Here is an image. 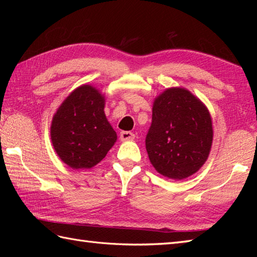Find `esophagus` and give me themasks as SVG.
Returning <instances> with one entry per match:
<instances>
[{
    "instance_id": "1",
    "label": "esophagus",
    "mask_w": 257,
    "mask_h": 257,
    "mask_svg": "<svg viewBox=\"0 0 257 257\" xmlns=\"http://www.w3.org/2000/svg\"><path fill=\"white\" fill-rule=\"evenodd\" d=\"M135 135L130 132H121L120 133V140L121 141H128V140H134Z\"/></svg>"
}]
</instances>
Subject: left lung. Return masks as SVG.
<instances>
[{"instance_id":"obj_1","label":"left lung","mask_w":257,"mask_h":257,"mask_svg":"<svg viewBox=\"0 0 257 257\" xmlns=\"http://www.w3.org/2000/svg\"><path fill=\"white\" fill-rule=\"evenodd\" d=\"M212 141L209 109L190 90L171 87L155 98L146 149L157 172L178 181L192 176L209 158Z\"/></svg>"}]
</instances>
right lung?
<instances>
[{"instance_id": "obj_1", "label": "right lung", "mask_w": 257, "mask_h": 257, "mask_svg": "<svg viewBox=\"0 0 257 257\" xmlns=\"http://www.w3.org/2000/svg\"><path fill=\"white\" fill-rule=\"evenodd\" d=\"M105 94L89 84L74 89L54 113L51 140L65 165L84 170L98 165L117 141L105 114Z\"/></svg>"}]
</instances>
